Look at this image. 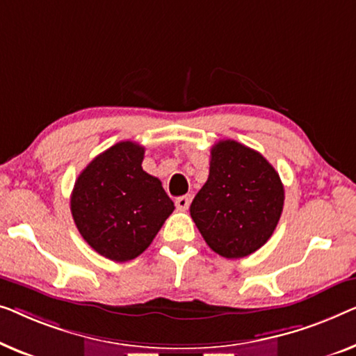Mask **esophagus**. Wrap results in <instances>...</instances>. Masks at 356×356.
Here are the masks:
<instances>
[{
  "label": "esophagus",
  "instance_id": "34e87169",
  "mask_svg": "<svg viewBox=\"0 0 356 356\" xmlns=\"http://www.w3.org/2000/svg\"><path fill=\"white\" fill-rule=\"evenodd\" d=\"M190 202H192L190 195H184V197H179L176 200V207H177V209H180V211H185V209H188Z\"/></svg>",
  "mask_w": 356,
  "mask_h": 356
}]
</instances>
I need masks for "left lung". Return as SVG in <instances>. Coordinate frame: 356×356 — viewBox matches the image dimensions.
Returning a JSON list of instances; mask_svg holds the SVG:
<instances>
[{
	"mask_svg": "<svg viewBox=\"0 0 356 356\" xmlns=\"http://www.w3.org/2000/svg\"><path fill=\"white\" fill-rule=\"evenodd\" d=\"M284 208V185L261 153L221 140L211 148L207 184L190 204V216L208 247L237 259L271 237Z\"/></svg>",
	"mask_w": 356,
	"mask_h": 356,
	"instance_id": "1",
	"label": "left lung"
}]
</instances>
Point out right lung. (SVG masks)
I'll return each instance as SVG.
<instances>
[{
	"instance_id": "1",
	"label": "right lung",
	"mask_w": 356,
	"mask_h": 356,
	"mask_svg": "<svg viewBox=\"0 0 356 356\" xmlns=\"http://www.w3.org/2000/svg\"><path fill=\"white\" fill-rule=\"evenodd\" d=\"M143 154L129 140L113 145L80 172L71 195L80 235L118 263L142 254L174 211L161 180L143 171Z\"/></svg>"
}]
</instances>
